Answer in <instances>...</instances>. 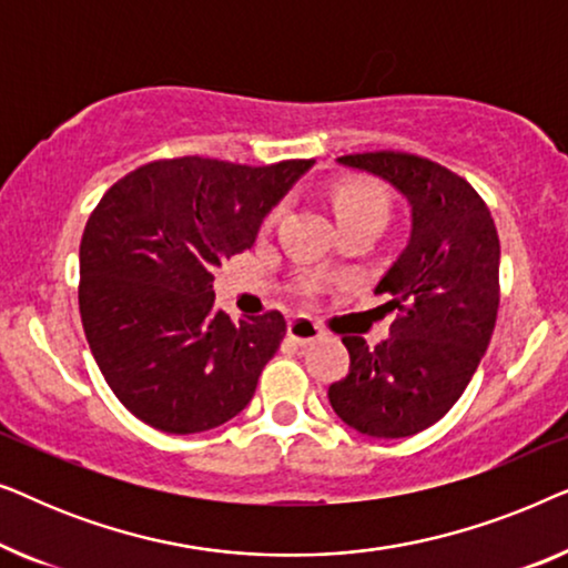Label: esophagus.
Segmentation results:
<instances>
[{
    "label": "esophagus",
    "instance_id": "1",
    "mask_svg": "<svg viewBox=\"0 0 568 568\" xmlns=\"http://www.w3.org/2000/svg\"><path fill=\"white\" fill-rule=\"evenodd\" d=\"M286 336H290L294 344L307 346V344H313V341L321 338L323 331H321V325H315L310 317L300 315V317H292V321L286 323Z\"/></svg>",
    "mask_w": 568,
    "mask_h": 568
}]
</instances>
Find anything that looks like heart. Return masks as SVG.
Listing matches in <instances>:
<instances>
[{
	"label": "heart",
	"mask_w": 568,
	"mask_h": 568,
	"mask_svg": "<svg viewBox=\"0 0 568 568\" xmlns=\"http://www.w3.org/2000/svg\"><path fill=\"white\" fill-rule=\"evenodd\" d=\"M333 209H336V216L341 224L348 222H364V220H387V212H390V201H387V193L383 185L375 181H344L333 189ZM278 216V209H274L266 216V224H274ZM313 282L305 284V290H313Z\"/></svg>",
	"instance_id": "heart-1"
}]
</instances>
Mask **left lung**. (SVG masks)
<instances>
[{"mask_svg": "<svg viewBox=\"0 0 568 568\" xmlns=\"http://www.w3.org/2000/svg\"><path fill=\"white\" fill-rule=\"evenodd\" d=\"M400 191L410 204L406 251L379 278L398 310L390 338L344 336L348 375L328 387L352 429L400 439L429 429L455 406L491 341L499 313V235L476 189L453 170L408 152L338 158Z\"/></svg>", "mask_w": 568, "mask_h": 568, "instance_id": "8db88e82", "label": "left lung"}]
</instances>
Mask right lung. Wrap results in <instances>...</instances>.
<instances>
[{"mask_svg":"<svg viewBox=\"0 0 568 568\" xmlns=\"http://www.w3.org/2000/svg\"><path fill=\"white\" fill-rule=\"evenodd\" d=\"M313 160H158L100 199L80 243V315L105 383L139 422L196 434L251 403L284 315L214 310V274L247 251Z\"/></svg>","mask_w":568,"mask_h":568,"instance_id":"obj_1","label":"right lung"}]
</instances>
